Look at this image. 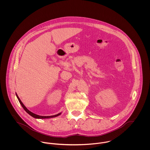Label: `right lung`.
<instances>
[{"label":"right lung","mask_w":150,"mask_h":150,"mask_svg":"<svg viewBox=\"0 0 150 150\" xmlns=\"http://www.w3.org/2000/svg\"><path fill=\"white\" fill-rule=\"evenodd\" d=\"M16 96H17V99H18V101H19V102H20V103L21 104L22 107H23V108L24 109V110H25L28 114H29L30 116H32V117H33V118H36V119H47V118H54V117H58V116H59V115H60L61 114V112H60V113H58V114H56V115H51V116H41V115H37V114H35V113L31 112L30 111H29L26 107H25V105H24L23 104V103L22 102L21 100H20V99L19 98V97H18V96L17 95V93H16Z\"/></svg>","instance_id":"add662e5"}]
</instances>
